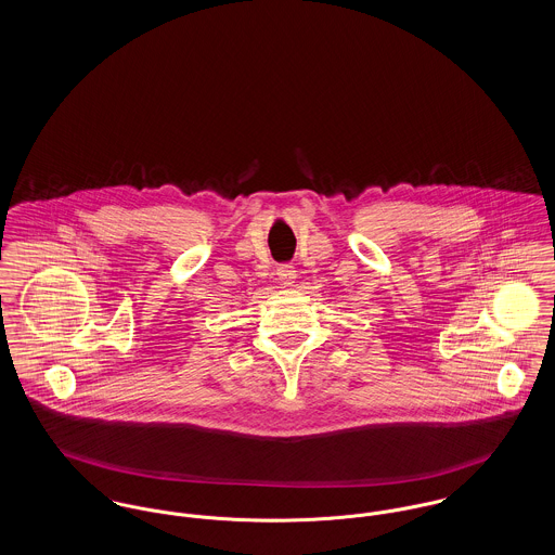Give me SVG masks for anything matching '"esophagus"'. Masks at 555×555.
Instances as JSON below:
<instances>
[{
    "label": "esophagus",
    "instance_id": "esophagus-1",
    "mask_svg": "<svg viewBox=\"0 0 555 555\" xmlns=\"http://www.w3.org/2000/svg\"><path fill=\"white\" fill-rule=\"evenodd\" d=\"M276 276H279V281L283 283V285H293L295 283V279H297V270H295V266L291 264H281L276 268Z\"/></svg>",
    "mask_w": 555,
    "mask_h": 555
}]
</instances>
